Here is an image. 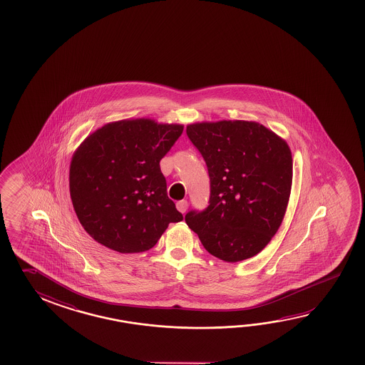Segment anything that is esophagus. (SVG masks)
<instances>
[{
    "label": "esophagus",
    "instance_id": "obj_1",
    "mask_svg": "<svg viewBox=\"0 0 365 365\" xmlns=\"http://www.w3.org/2000/svg\"><path fill=\"white\" fill-rule=\"evenodd\" d=\"M187 207H188V202L186 200H180L177 202V209H178L180 213H186Z\"/></svg>",
    "mask_w": 365,
    "mask_h": 365
}]
</instances>
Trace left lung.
Here are the masks:
<instances>
[{"mask_svg":"<svg viewBox=\"0 0 365 365\" xmlns=\"http://www.w3.org/2000/svg\"><path fill=\"white\" fill-rule=\"evenodd\" d=\"M187 135L207 164L209 205L186 223L222 261L255 257L282 225L293 178L289 145L253 121L197 123Z\"/></svg>","mask_w":365,"mask_h":365,"instance_id":"obj_1","label":"left lung"}]
</instances>
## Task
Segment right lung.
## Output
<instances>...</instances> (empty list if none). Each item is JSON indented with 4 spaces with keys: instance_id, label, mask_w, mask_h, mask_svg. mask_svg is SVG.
<instances>
[{
    "instance_id": "1",
    "label": "right lung",
    "mask_w": 365,
    "mask_h": 365,
    "mask_svg": "<svg viewBox=\"0 0 365 365\" xmlns=\"http://www.w3.org/2000/svg\"><path fill=\"white\" fill-rule=\"evenodd\" d=\"M183 125L150 118L123 120L90 134L69 168V192L77 218L99 244L118 253L156 245L169 223L183 220L168 197L160 161Z\"/></svg>"
}]
</instances>
